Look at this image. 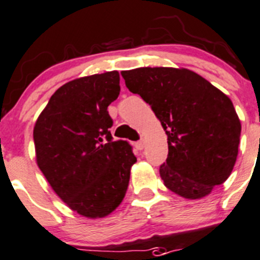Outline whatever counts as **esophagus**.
I'll use <instances>...</instances> for the list:
<instances>
[{
  "mask_svg": "<svg viewBox=\"0 0 260 260\" xmlns=\"http://www.w3.org/2000/svg\"><path fill=\"white\" fill-rule=\"evenodd\" d=\"M135 147H136V149H137V150H140V151H141V150L145 147V142L142 141V140H141V141H137V142H136V144H135Z\"/></svg>",
  "mask_w": 260,
  "mask_h": 260,
  "instance_id": "esophagus-1",
  "label": "esophagus"
}]
</instances>
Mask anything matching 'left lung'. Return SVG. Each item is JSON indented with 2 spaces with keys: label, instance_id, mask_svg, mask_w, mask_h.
Masks as SVG:
<instances>
[{
  "label": "left lung",
  "instance_id": "8db88e82",
  "mask_svg": "<svg viewBox=\"0 0 260 260\" xmlns=\"http://www.w3.org/2000/svg\"><path fill=\"white\" fill-rule=\"evenodd\" d=\"M122 77L151 106L168 136V157L159 172L169 190L200 199L229 178L241 133L229 96L188 69L137 68Z\"/></svg>",
  "mask_w": 260,
  "mask_h": 260
}]
</instances>
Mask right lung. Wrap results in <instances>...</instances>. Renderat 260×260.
<instances>
[{
  "instance_id": "obj_1",
  "label": "right lung",
  "mask_w": 260,
  "mask_h": 260,
  "mask_svg": "<svg viewBox=\"0 0 260 260\" xmlns=\"http://www.w3.org/2000/svg\"><path fill=\"white\" fill-rule=\"evenodd\" d=\"M119 73L74 79L51 96L36 122V157L52 190L70 209L103 218L127 192L137 161L125 141H113L108 106L120 92Z\"/></svg>"
}]
</instances>
